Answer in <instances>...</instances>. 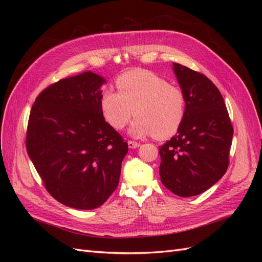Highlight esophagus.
Here are the masks:
<instances>
[{"label": "esophagus", "instance_id": "esophagus-1", "mask_svg": "<svg viewBox=\"0 0 262 262\" xmlns=\"http://www.w3.org/2000/svg\"><path fill=\"white\" fill-rule=\"evenodd\" d=\"M128 145H129L130 148H137V147L140 146V143H139V142H137V141H131V140H129V141H128Z\"/></svg>", "mask_w": 262, "mask_h": 262}]
</instances>
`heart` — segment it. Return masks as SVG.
I'll return each mask as SVG.
<instances>
[{
    "instance_id": "1",
    "label": "heart",
    "mask_w": 262,
    "mask_h": 262,
    "mask_svg": "<svg viewBox=\"0 0 262 262\" xmlns=\"http://www.w3.org/2000/svg\"><path fill=\"white\" fill-rule=\"evenodd\" d=\"M118 93L105 90L100 110L105 120L122 130L134 116L130 133L133 137L152 136L164 140L177 133L187 113L186 95L180 87L146 70H132L118 76Z\"/></svg>"
}]
</instances>
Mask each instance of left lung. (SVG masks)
I'll use <instances>...</instances> for the list:
<instances>
[{"label": "left lung", "instance_id": "8db88e82", "mask_svg": "<svg viewBox=\"0 0 262 262\" xmlns=\"http://www.w3.org/2000/svg\"><path fill=\"white\" fill-rule=\"evenodd\" d=\"M187 113L175 137L160 146L162 184L179 196L198 195L227 170L233 125L217 87L204 74L173 63Z\"/></svg>", "mask_w": 262, "mask_h": 262}]
</instances>
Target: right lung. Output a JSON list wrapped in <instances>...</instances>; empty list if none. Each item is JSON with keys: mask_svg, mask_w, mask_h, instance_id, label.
<instances>
[{"mask_svg": "<svg viewBox=\"0 0 262 262\" xmlns=\"http://www.w3.org/2000/svg\"><path fill=\"white\" fill-rule=\"evenodd\" d=\"M101 76L85 72L38 95L26 132L27 153L45 188L70 208L96 209L119 184L128 143L100 110Z\"/></svg>", "mask_w": 262, "mask_h": 262, "instance_id": "add662e5", "label": "right lung"}]
</instances>
